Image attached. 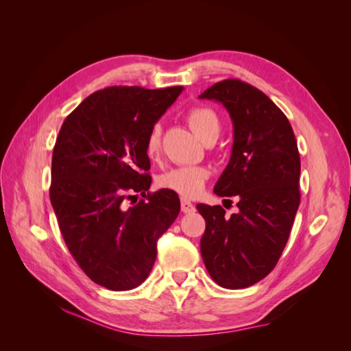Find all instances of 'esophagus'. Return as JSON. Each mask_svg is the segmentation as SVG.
Here are the masks:
<instances>
[{
	"instance_id": "obj_1",
	"label": "esophagus",
	"mask_w": 351,
	"mask_h": 351,
	"mask_svg": "<svg viewBox=\"0 0 351 351\" xmlns=\"http://www.w3.org/2000/svg\"><path fill=\"white\" fill-rule=\"evenodd\" d=\"M182 210L184 214H190V212H195V205L190 200L182 197Z\"/></svg>"
}]
</instances>
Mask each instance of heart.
<instances>
[{"label": "heart", "mask_w": 351, "mask_h": 351, "mask_svg": "<svg viewBox=\"0 0 351 351\" xmlns=\"http://www.w3.org/2000/svg\"><path fill=\"white\" fill-rule=\"evenodd\" d=\"M187 123L200 141H204L209 134L219 133V120L217 114L205 107L190 111L187 114ZM145 151L151 158H155L161 151V127L158 124H155L146 136ZM209 176V169L202 165L174 167L158 177V186L184 197H196L205 189Z\"/></svg>", "instance_id": "heart-1"}]
</instances>
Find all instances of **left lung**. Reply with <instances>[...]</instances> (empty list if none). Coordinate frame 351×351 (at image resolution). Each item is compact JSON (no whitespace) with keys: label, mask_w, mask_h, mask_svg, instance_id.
<instances>
[{"label":"left lung","mask_w":351,"mask_h":351,"mask_svg":"<svg viewBox=\"0 0 351 351\" xmlns=\"http://www.w3.org/2000/svg\"><path fill=\"white\" fill-rule=\"evenodd\" d=\"M224 105L234 142L214 193L239 200L237 214L199 204L205 218L200 253L218 285L237 290L274 269L300 204V155L290 121L267 95L237 79L215 83L199 97Z\"/></svg>","instance_id":"8db88e82"}]
</instances>
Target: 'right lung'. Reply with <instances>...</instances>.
<instances>
[{
    "mask_svg": "<svg viewBox=\"0 0 351 351\" xmlns=\"http://www.w3.org/2000/svg\"><path fill=\"white\" fill-rule=\"evenodd\" d=\"M183 86H111L62 123L52 154L49 197L61 234L88 277L105 289H136L149 275L156 243L180 212L176 192H146V136ZM145 199L127 208L125 198ZM137 200V199H136Z\"/></svg>",
    "mask_w": 351,
    "mask_h": 351,
    "instance_id": "1",
    "label": "right lung"
}]
</instances>
